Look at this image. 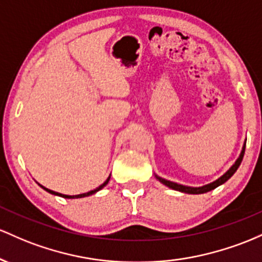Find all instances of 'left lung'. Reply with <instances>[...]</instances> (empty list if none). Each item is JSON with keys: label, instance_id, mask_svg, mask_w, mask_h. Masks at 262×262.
<instances>
[{"label": "left lung", "instance_id": "8db88e82", "mask_svg": "<svg viewBox=\"0 0 262 262\" xmlns=\"http://www.w3.org/2000/svg\"><path fill=\"white\" fill-rule=\"evenodd\" d=\"M245 145H246V141H245V143H244V146H243L242 154H240L239 157H237V160L235 161V163L233 164V166H231L230 168L226 170V172L222 176V177H219L218 179H215V181L211 182V183L205 184V186H202V187H188V186H183V184L176 183V182L167 181V179H164L162 177H158L157 174H155V176H156V178H157L158 181L161 182V183L164 184V186H167L168 188H172V189H174V190H178V192L187 193V194H203V193L210 192V190L215 189L216 187H219V186H222V184H224L225 182L228 181V179L230 178L235 172H236V169L239 168L240 163H242V161H243L244 154H245Z\"/></svg>", "mask_w": 262, "mask_h": 262}]
</instances>
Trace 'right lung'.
Listing matches in <instances>:
<instances>
[{"instance_id": "add662e5", "label": "right lung", "mask_w": 262, "mask_h": 262, "mask_svg": "<svg viewBox=\"0 0 262 262\" xmlns=\"http://www.w3.org/2000/svg\"><path fill=\"white\" fill-rule=\"evenodd\" d=\"M108 181H110V176H108V178L106 179V181L104 182V183L101 184V186H99L98 188H95V189H94V190H90V192H88V193H83V194H76V195H67V194H61V193L54 192V190H51V189H48V188H46V187L40 186V184H39V186L42 187L44 190H47V192H48V193H51V194L59 195V196H63V198H68V199H75V198H84V196H89V195H92V194H95L96 192H99L100 189H102V188H104L105 186H106V184L108 183Z\"/></svg>"}]
</instances>
